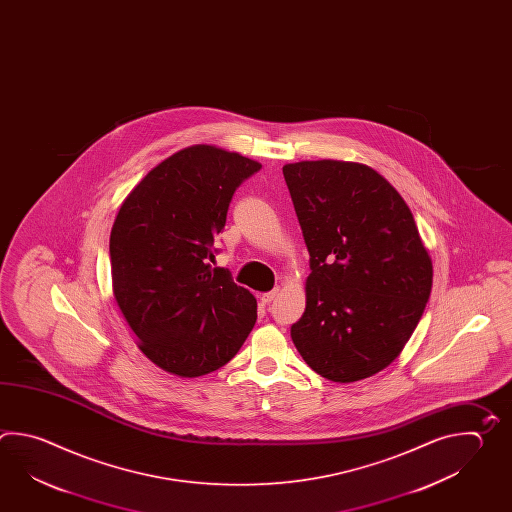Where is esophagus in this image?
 Returning <instances> with one entry per match:
<instances>
[{
    "label": "esophagus",
    "mask_w": 512,
    "mask_h": 512,
    "mask_svg": "<svg viewBox=\"0 0 512 512\" xmlns=\"http://www.w3.org/2000/svg\"><path fill=\"white\" fill-rule=\"evenodd\" d=\"M277 293H279V288H275V290H272V292H266L262 293L261 295V301L264 304L272 303L273 299L277 297Z\"/></svg>",
    "instance_id": "34e87169"
}]
</instances>
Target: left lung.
Masks as SVG:
<instances>
[{
	"instance_id": "8db88e82",
	"label": "left lung",
	"mask_w": 512,
	"mask_h": 512,
	"mask_svg": "<svg viewBox=\"0 0 512 512\" xmlns=\"http://www.w3.org/2000/svg\"><path fill=\"white\" fill-rule=\"evenodd\" d=\"M282 173L312 270L293 345L334 383L374 376L401 354L432 290V261L412 211L359 162L303 160Z\"/></svg>"
}]
</instances>
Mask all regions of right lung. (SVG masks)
I'll list each match as a JSON object with an SVG mask.
<instances>
[{
  "mask_svg": "<svg viewBox=\"0 0 512 512\" xmlns=\"http://www.w3.org/2000/svg\"><path fill=\"white\" fill-rule=\"evenodd\" d=\"M261 164L208 144L153 167L122 202L109 253L113 293L136 345L178 377L226 365L257 321V301L224 270L213 244L231 197Z\"/></svg>",
  "mask_w": 512,
  "mask_h": 512,
  "instance_id": "add662e5",
  "label": "right lung"
}]
</instances>
